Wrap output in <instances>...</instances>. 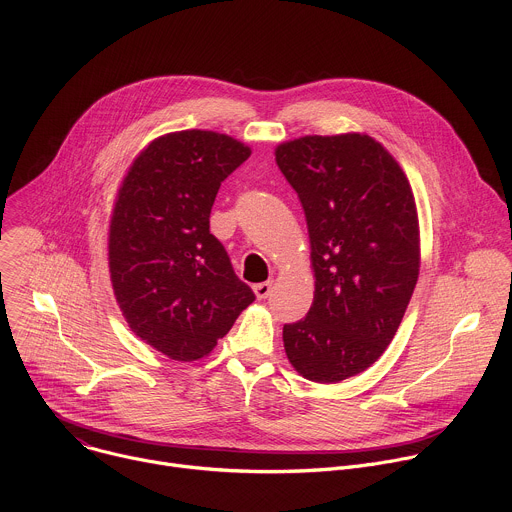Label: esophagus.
<instances>
[{"instance_id": "1", "label": "esophagus", "mask_w": 512, "mask_h": 512, "mask_svg": "<svg viewBox=\"0 0 512 512\" xmlns=\"http://www.w3.org/2000/svg\"><path fill=\"white\" fill-rule=\"evenodd\" d=\"M253 291L259 300H267L273 291V281H263V283L253 285Z\"/></svg>"}]
</instances>
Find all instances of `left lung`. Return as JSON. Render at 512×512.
I'll return each instance as SVG.
<instances>
[{"label":"left lung","mask_w":512,"mask_h":512,"mask_svg":"<svg viewBox=\"0 0 512 512\" xmlns=\"http://www.w3.org/2000/svg\"><path fill=\"white\" fill-rule=\"evenodd\" d=\"M275 162L304 206L316 277L283 346L300 375L338 383L369 369L405 316L419 275L415 198L369 135H306L281 143Z\"/></svg>","instance_id":"left-lung-1"}]
</instances>
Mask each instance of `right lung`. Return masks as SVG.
<instances>
[{
    "mask_svg": "<svg viewBox=\"0 0 512 512\" xmlns=\"http://www.w3.org/2000/svg\"><path fill=\"white\" fill-rule=\"evenodd\" d=\"M251 150L202 129L158 137L131 164L109 227V271L129 328L174 360L206 356L255 302L210 233L221 182Z\"/></svg>",
    "mask_w": 512,
    "mask_h": 512,
    "instance_id": "add662e5",
    "label": "right lung"
}]
</instances>
